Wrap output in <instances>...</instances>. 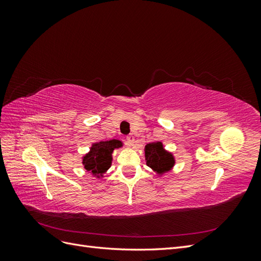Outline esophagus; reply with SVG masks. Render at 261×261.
Returning <instances> with one entry per match:
<instances>
[{"label":"esophagus","instance_id":"1","mask_svg":"<svg viewBox=\"0 0 261 261\" xmlns=\"http://www.w3.org/2000/svg\"><path fill=\"white\" fill-rule=\"evenodd\" d=\"M126 141H127V144L129 146H134L135 145V137H134L133 135H128L127 137H126Z\"/></svg>","mask_w":261,"mask_h":261}]
</instances>
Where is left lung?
<instances>
[{"instance_id": "left-lung-1", "label": "left lung", "mask_w": 261, "mask_h": 261, "mask_svg": "<svg viewBox=\"0 0 261 261\" xmlns=\"http://www.w3.org/2000/svg\"><path fill=\"white\" fill-rule=\"evenodd\" d=\"M146 163L156 174H163L170 171L175 164L174 156L163 148L161 141L147 144L145 147Z\"/></svg>"}]
</instances>
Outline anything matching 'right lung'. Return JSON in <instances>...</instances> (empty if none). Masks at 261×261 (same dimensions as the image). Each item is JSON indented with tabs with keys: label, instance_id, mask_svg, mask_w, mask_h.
<instances>
[{
	"label": "right lung",
	"instance_id": "add662e5",
	"mask_svg": "<svg viewBox=\"0 0 261 261\" xmlns=\"http://www.w3.org/2000/svg\"><path fill=\"white\" fill-rule=\"evenodd\" d=\"M122 141L117 139L99 141L92 144L90 151L83 156V164L87 171L92 175L99 177L103 176L112 164V152L114 149L122 147Z\"/></svg>",
	"mask_w": 261,
	"mask_h": 261
}]
</instances>
